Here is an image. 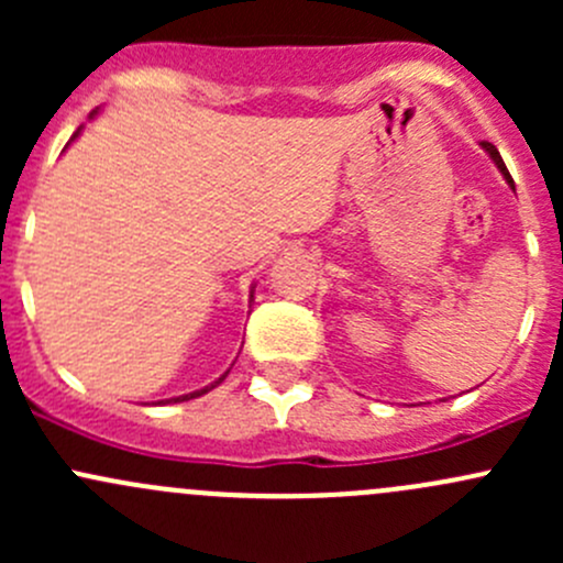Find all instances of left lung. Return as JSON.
I'll list each match as a JSON object with an SVG mask.
<instances>
[{
    "label": "left lung",
    "mask_w": 563,
    "mask_h": 563,
    "mask_svg": "<svg viewBox=\"0 0 563 563\" xmlns=\"http://www.w3.org/2000/svg\"><path fill=\"white\" fill-rule=\"evenodd\" d=\"M482 150H485L487 155H490V161L496 163V168H498V172L504 174V179H507V185L512 187V190H515V181H512V176H509L507 166H504V161H501V155H498V150H496V146H493V144H487V141H482Z\"/></svg>",
    "instance_id": "left-lung-1"
}]
</instances>
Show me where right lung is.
Here are the masks:
<instances>
[{
	"instance_id": "right-lung-1",
	"label": "right lung",
	"mask_w": 563,
	"mask_h": 563,
	"mask_svg": "<svg viewBox=\"0 0 563 563\" xmlns=\"http://www.w3.org/2000/svg\"><path fill=\"white\" fill-rule=\"evenodd\" d=\"M95 113H98V111H92V117H95ZM78 133H81V128H78L76 133H73V139H70V141H76V139H78ZM250 299H253V291H250ZM225 376H229V371H225L223 376L218 378V382H214V384H209V387H203V389H196V391H190V395H179V397H172V400H157L155 406H166V402H185V400H192V397H201V395H207L209 389H214V387H218V384H223V378H225Z\"/></svg>"
}]
</instances>
